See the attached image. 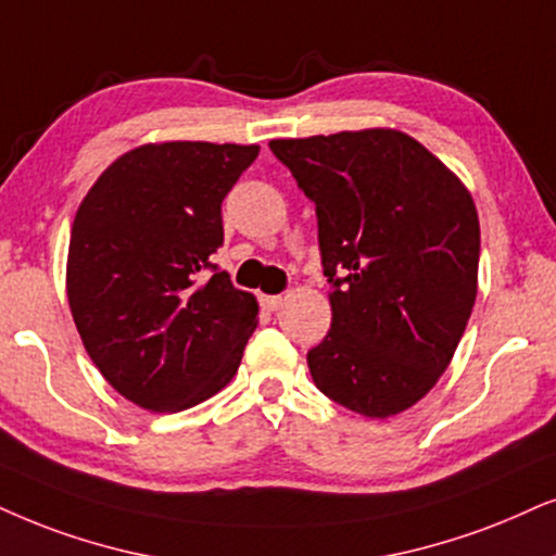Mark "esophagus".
Masks as SVG:
<instances>
[{"label":"esophagus","instance_id":"1","mask_svg":"<svg viewBox=\"0 0 556 556\" xmlns=\"http://www.w3.org/2000/svg\"><path fill=\"white\" fill-rule=\"evenodd\" d=\"M258 302H262L264 311L274 313V311H279V307H282V294H262Z\"/></svg>","mask_w":556,"mask_h":556}]
</instances>
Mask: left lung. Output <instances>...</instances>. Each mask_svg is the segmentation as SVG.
<instances>
[{
  "label": "left lung",
  "instance_id": "1",
  "mask_svg": "<svg viewBox=\"0 0 556 556\" xmlns=\"http://www.w3.org/2000/svg\"><path fill=\"white\" fill-rule=\"evenodd\" d=\"M315 202L330 330L307 351L323 395L367 418L416 405L452 362L477 298L469 192L400 130L271 140Z\"/></svg>",
  "mask_w": 556,
  "mask_h": 556
}]
</instances>
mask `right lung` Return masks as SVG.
Returning a JSON list of instances; mask_svg holds the SVG:
<instances>
[{
	"label": "right lung",
	"mask_w": 556,
	"mask_h": 556,
	"mask_svg": "<svg viewBox=\"0 0 556 556\" xmlns=\"http://www.w3.org/2000/svg\"><path fill=\"white\" fill-rule=\"evenodd\" d=\"M258 146H140L112 164L74 217L68 305L84 349L130 403L187 410L233 379L256 298L213 256L220 205Z\"/></svg>",
	"instance_id": "1"
}]
</instances>
